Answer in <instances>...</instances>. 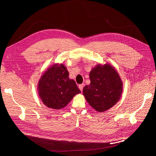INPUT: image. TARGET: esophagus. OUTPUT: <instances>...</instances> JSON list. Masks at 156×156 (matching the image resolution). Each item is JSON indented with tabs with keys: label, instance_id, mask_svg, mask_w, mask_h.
Here are the masks:
<instances>
[{
	"label": "esophagus",
	"instance_id": "1",
	"mask_svg": "<svg viewBox=\"0 0 156 156\" xmlns=\"http://www.w3.org/2000/svg\"><path fill=\"white\" fill-rule=\"evenodd\" d=\"M84 87V84H79V88L81 91H83V89Z\"/></svg>",
	"mask_w": 156,
	"mask_h": 156
}]
</instances>
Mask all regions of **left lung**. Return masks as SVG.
I'll return each instance as SVG.
<instances>
[{"label":"left lung","mask_w":156,"mask_h":156,"mask_svg":"<svg viewBox=\"0 0 156 156\" xmlns=\"http://www.w3.org/2000/svg\"><path fill=\"white\" fill-rule=\"evenodd\" d=\"M90 84L84 87L83 95L96 111L103 112L114 106L120 99L123 83L109 64H98L89 73Z\"/></svg>","instance_id":"left-lung-1"}]
</instances>
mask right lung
Wrapping results in <instances>:
<instances>
[{
    "label": "right lung",
    "instance_id": "right-lung-1",
    "mask_svg": "<svg viewBox=\"0 0 156 156\" xmlns=\"http://www.w3.org/2000/svg\"><path fill=\"white\" fill-rule=\"evenodd\" d=\"M37 91L44 104L53 109H61L66 106L77 94L81 93L73 79L63 64H55L41 75Z\"/></svg>",
    "mask_w": 156,
    "mask_h": 156
}]
</instances>
